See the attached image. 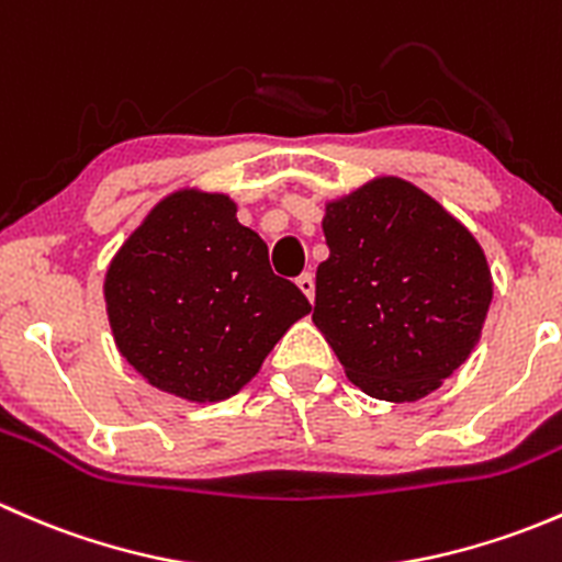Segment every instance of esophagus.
<instances>
[{
  "instance_id": "1",
  "label": "esophagus",
  "mask_w": 562,
  "mask_h": 562,
  "mask_svg": "<svg viewBox=\"0 0 562 562\" xmlns=\"http://www.w3.org/2000/svg\"><path fill=\"white\" fill-rule=\"evenodd\" d=\"M296 285H299V291H302L304 296L310 299V302H315V277H313V271H302V274L296 277Z\"/></svg>"
}]
</instances>
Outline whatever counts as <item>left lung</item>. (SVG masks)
Wrapping results in <instances>:
<instances>
[{
    "mask_svg": "<svg viewBox=\"0 0 562 562\" xmlns=\"http://www.w3.org/2000/svg\"><path fill=\"white\" fill-rule=\"evenodd\" d=\"M317 266V331L364 394L416 402L468 361L490 313V263L429 192L375 176L328 198Z\"/></svg>",
    "mask_w": 562,
    "mask_h": 562,
    "instance_id": "obj_1",
    "label": "left lung"
}]
</instances>
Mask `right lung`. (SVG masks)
I'll use <instances>...</instances> for the list:
<instances>
[{
	"mask_svg": "<svg viewBox=\"0 0 562 562\" xmlns=\"http://www.w3.org/2000/svg\"><path fill=\"white\" fill-rule=\"evenodd\" d=\"M122 359L195 405L239 394L282 334L313 313L225 192L179 187L116 249L103 282Z\"/></svg>",
	"mask_w": 562,
	"mask_h": 562,
	"instance_id": "right-lung-1",
	"label": "right lung"
}]
</instances>
